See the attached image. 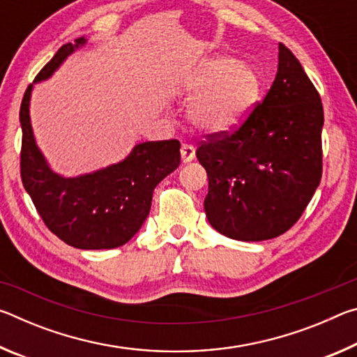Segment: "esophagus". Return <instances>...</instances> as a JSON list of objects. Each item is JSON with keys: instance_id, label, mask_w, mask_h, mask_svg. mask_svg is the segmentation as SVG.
<instances>
[{"instance_id": "34e87169", "label": "esophagus", "mask_w": 357, "mask_h": 357, "mask_svg": "<svg viewBox=\"0 0 357 357\" xmlns=\"http://www.w3.org/2000/svg\"><path fill=\"white\" fill-rule=\"evenodd\" d=\"M181 157H183L184 164H189V162L195 159V148H193L192 144L184 143L183 146H181Z\"/></svg>"}]
</instances>
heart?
Here are the masks:
<instances>
[{
    "mask_svg": "<svg viewBox=\"0 0 357 357\" xmlns=\"http://www.w3.org/2000/svg\"><path fill=\"white\" fill-rule=\"evenodd\" d=\"M185 91L197 98L189 110L192 124L209 134H228L255 110L261 80L252 64L239 63L231 55H217L197 69Z\"/></svg>",
    "mask_w": 357,
    "mask_h": 357,
    "instance_id": "1",
    "label": "heart"
}]
</instances>
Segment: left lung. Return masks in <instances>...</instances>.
I'll list each match as a JSON object with an SVG mask.
<instances>
[{
    "mask_svg": "<svg viewBox=\"0 0 357 357\" xmlns=\"http://www.w3.org/2000/svg\"><path fill=\"white\" fill-rule=\"evenodd\" d=\"M319 94L288 48L261 104L233 134L197 149L208 173L204 213L223 236L255 243L280 236L304 213L321 181Z\"/></svg>",
    "mask_w": 357,
    "mask_h": 357,
    "instance_id": "1",
    "label": "left lung"
}]
</instances>
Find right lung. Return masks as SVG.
<instances>
[{
	"instance_id": "right-lung-1",
	"label": "right lung",
	"mask_w": 357,
	"mask_h": 357,
	"mask_svg": "<svg viewBox=\"0 0 357 357\" xmlns=\"http://www.w3.org/2000/svg\"><path fill=\"white\" fill-rule=\"evenodd\" d=\"M86 44L75 39L55 53L34 83L44 82L68 56ZM29 84L20 107L22 183L45 225L75 249L100 250L124 245L146 220L155 185L181 164L178 140L138 143L118 164L66 178L48 165L33 134Z\"/></svg>"
}]
</instances>
